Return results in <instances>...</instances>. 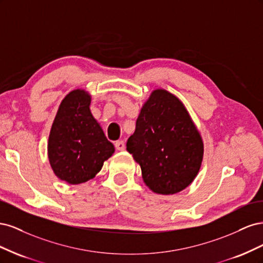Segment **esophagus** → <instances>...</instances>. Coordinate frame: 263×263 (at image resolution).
Masks as SVG:
<instances>
[{
    "mask_svg": "<svg viewBox=\"0 0 263 263\" xmlns=\"http://www.w3.org/2000/svg\"><path fill=\"white\" fill-rule=\"evenodd\" d=\"M114 145H115L116 150H118V151L125 150V142H124L123 140H117V141H115Z\"/></svg>",
    "mask_w": 263,
    "mask_h": 263,
    "instance_id": "1",
    "label": "esophagus"
}]
</instances>
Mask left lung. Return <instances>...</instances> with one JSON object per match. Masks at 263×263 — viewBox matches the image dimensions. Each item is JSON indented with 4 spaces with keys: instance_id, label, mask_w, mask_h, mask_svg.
I'll use <instances>...</instances> for the list:
<instances>
[{
    "instance_id": "obj_1",
    "label": "left lung",
    "mask_w": 263,
    "mask_h": 263,
    "mask_svg": "<svg viewBox=\"0 0 263 263\" xmlns=\"http://www.w3.org/2000/svg\"><path fill=\"white\" fill-rule=\"evenodd\" d=\"M127 151L140 164L142 179L155 193L176 194L197 176L203 141L181 101L155 90L142 106Z\"/></svg>"
}]
</instances>
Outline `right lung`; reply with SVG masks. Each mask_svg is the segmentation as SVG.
<instances>
[{
	"instance_id": "1",
	"label": "right lung",
	"mask_w": 263,
	"mask_h": 263,
	"mask_svg": "<svg viewBox=\"0 0 263 263\" xmlns=\"http://www.w3.org/2000/svg\"><path fill=\"white\" fill-rule=\"evenodd\" d=\"M91 97L83 90L62 100L48 140L51 168L60 180L80 184L95 177L114 154V146L90 110Z\"/></svg>"
}]
</instances>
